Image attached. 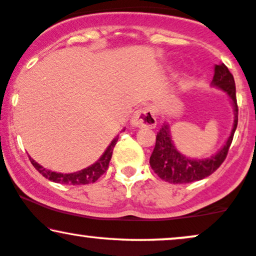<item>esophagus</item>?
<instances>
[{"label":"esophagus","instance_id":"esophagus-1","mask_svg":"<svg viewBox=\"0 0 256 256\" xmlns=\"http://www.w3.org/2000/svg\"><path fill=\"white\" fill-rule=\"evenodd\" d=\"M130 124L134 128H156V118L152 108L146 106V108L136 110L132 116Z\"/></svg>","mask_w":256,"mask_h":256}]
</instances>
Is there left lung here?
<instances>
[{"instance_id": "left-lung-1", "label": "left lung", "mask_w": 256, "mask_h": 256, "mask_svg": "<svg viewBox=\"0 0 256 256\" xmlns=\"http://www.w3.org/2000/svg\"><path fill=\"white\" fill-rule=\"evenodd\" d=\"M212 86L222 90L232 102L234 109V123L223 147L214 156L204 159H192L185 156L179 152L173 144L170 126L165 123L156 134V147L152 156L150 158V167L162 180L171 184H188V182L202 180L210 174H212L220 164L224 162L229 147L232 144L234 133L238 127V103H236V88L232 74L228 68L223 64L215 65V74H214Z\"/></svg>"}]
</instances>
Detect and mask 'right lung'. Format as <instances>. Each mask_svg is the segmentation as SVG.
<instances>
[{"label": "right lung", "instance_id": "add662e5", "mask_svg": "<svg viewBox=\"0 0 256 256\" xmlns=\"http://www.w3.org/2000/svg\"><path fill=\"white\" fill-rule=\"evenodd\" d=\"M121 132H124V129H122ZM118 140V135L116 138H114V140L110 142V144L106 147V150H104V153L100 156V158L97 160L96 162H94L92 165L88 166L86 168L80 170L78 172L74 173H58L53 172L51 170H47L45 167L39 165L36 160H33L30 156V160L32 165L36 167V170L40 174H42L45 178L48 180L59 182V184H70V185H85L90 184V182H94L104 172L106 171L109 166V162L112 159L114 147H115L116 142Z\"/></svg>", "mask_w": 256, "mask_h": 256}]
</instances>
